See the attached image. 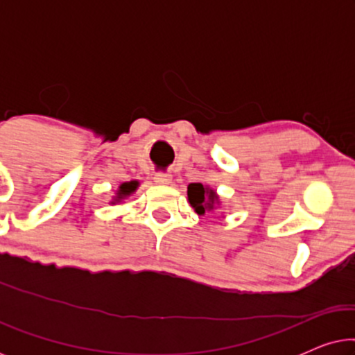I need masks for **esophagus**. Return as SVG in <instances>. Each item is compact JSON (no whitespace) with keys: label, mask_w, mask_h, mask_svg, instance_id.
I'll list each match as a JSON object with an SVG mask.
<instances>
[{"label":"esophagus","mask_w":355,"mask_h":355,"mask_svg":"<svg viewBox=\"0 0 355 355\" xmlns=\"http://www.w3.org/2000/svg\"><path fill=\"white\" fill-rule=\"evenodd\" d=\"M155 182L157 184H169L171 182V174L168 173H157L155 174Z\"/></svg>","instance_id":"34e87169"}]
</instances>
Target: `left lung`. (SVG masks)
<instances>
[{"label": "left lung", "instance_id": "1", "mask_svg": "<svg viewBox=\"0 0 355 355\" xmlns=\"http://www.w3.org/2000/svg\"><path fill=\"white\" fill-rule=\"evenodd\" d=\"M189 203L193 207L198 215H205L207 211H211L215 205H218V196L215 191L202 186L200 182H192L187 187Z\"/></svg>", "mask_w": 355, "mask_h": 355}]
</instances>
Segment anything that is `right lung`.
I'll return each mask as SVG.
<instances>
[{
	"label": "right lung",
	"instance_id": "obj_1",
	"mask_svg": "<svg viewBox=\"0 0 355 355\" xmlns=\"http://www.w3.org/2000/svg\"><path fill=\"white\" fill-rule=\"evenodd\" d=\"M139 182L137 181H130V182H124L119 186V192H118V197H116V200H121V198L129 196V193H132L135 189H137Z\"/></svg>",
	"mask_w": 355,
	"mask_h": 355
}]
</instances>
